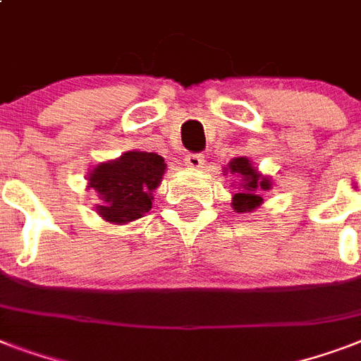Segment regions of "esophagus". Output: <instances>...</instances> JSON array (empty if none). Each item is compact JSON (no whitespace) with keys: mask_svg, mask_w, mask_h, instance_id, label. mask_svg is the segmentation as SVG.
I'll list each match as a JSON object with an SVG mask.
<instances>
[{"mask_svg":"<svg viewBox=\"0 0 361 361\" xmlns=\"http://www.w3.org/2000/svg\"><path fill=\"white\" fill-rule=\"evenodd\" d=\"M185 164L189 169L197 170L204 164V155L202 153H187L185 155Z\"/></svg>","mask_w":361,"mask_h":361,"instance_id":"esophagus-1","label":"esophagus"}]
</instances>
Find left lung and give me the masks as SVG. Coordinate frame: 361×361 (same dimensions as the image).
Wrapping results in <instances>:
<instances>
[{"label":"left lung","instance_id":"8db88e82","mask_svg":"<svg viewBox=\"0 0 361 361\" xmlns=\"http://www.w3.org/2000/svg\"><path fill=\"white\" fill-rule=\"evenodd\" d=\"M228 170H231L232 174H238L241 178V189L232 198L234 209H236L238 214H247V212L257 209L264 200L262 192L268 191L269 187H271L269 178L260 174L247 157L232 159L231 163H228Z\"/></svg>","mask_w":361,"mask_h":361}]
</instances>
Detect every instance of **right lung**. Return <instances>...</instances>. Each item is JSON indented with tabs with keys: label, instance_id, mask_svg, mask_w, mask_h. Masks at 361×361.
I'll use <instances>...</instances> for the list:
<instances>
[{
	"label": "right lung",
	"instance_id": "obj_1",
	"mask_svg": "<svg viewBox=\"0 0 361 361\" xmlns=\"http://www.w3.org/2000/svg\"><path fill=\"white\" fill-rule=\"evenodd\" d=\"M164 170V159L147 152H125L114 161L97 164L87 176V187H93L101 198L97 214L114 225L144 217L152 209L153 191Z\"/></svg>",
	"mask_w": 361,
	"mask_h": 361
}]
</instances>
